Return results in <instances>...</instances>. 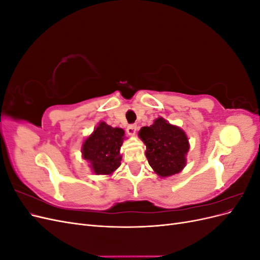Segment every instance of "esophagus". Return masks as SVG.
I'll list each match as a JSON object with an SVG mask.
<instances>
[{"mask_svg":"<svg viewBox=\"0 0 260 260\" xmlns=\"http://www.w3.org/2000/svg\"><path fill=\"white\" fill-rule=\"evenodd\" d=\"M137 132V125L136 124H129L127 127V133L129 136H135Z\"/></svg>","mask_w":260,"mask_h":260,"instance_id":"1","label":"esophagus"}]
</instances>
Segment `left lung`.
<instances>
[{"instance_id":"left-lung-1","label":"left lung","mask_w":260,"mask_h":260,"mask_svg":"<svg viewBox=\"0 0 260 260\" xmlns=\"http://www.w3.org/2000/svg\"><path fill=\"white\" fill-rule=\"evenodd\" d=\"M139 138L146 146L149 166L159 178L179 174L186 166L190 143L184 130L158 117L149 127H142Z\"/></svg>"}]
</instances>
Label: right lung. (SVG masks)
<instances>
[{
	"label": "right lung",
	"instance_id": "1",
	"mask_svg": "<svg viewBox=\"0 0 260 260\" xmlns=\"http://www.w3.org/2000/svg\"><path fill=\"white\" fill-rule=\"evenodd\" d=\"M124 140L121 128L101 121L81 146L82 158L88 160L93 174L111 176L121 165L120 147Z\"/></svg>",
	"mask_w": 260,
	"mask_h": 260
}]
</instances>
